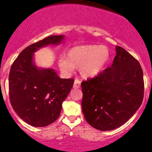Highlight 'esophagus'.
I'll return each instance as SVG.
<instances>
[{"mask_svg":"<svg viewBox=\"0 0 152 152\" xmlns=\"http://www.w3.org/2000/svg\"><path fill=\"white\" fill-rule=\"evenodd\" d=\"M81 86V81L79 79L76 78L74 81V84H73V88H79Z\"/></svg>","mask_w":152,"mask_h":152,"instance_id":"obj_1","label":"esophagus"}]
</instances>
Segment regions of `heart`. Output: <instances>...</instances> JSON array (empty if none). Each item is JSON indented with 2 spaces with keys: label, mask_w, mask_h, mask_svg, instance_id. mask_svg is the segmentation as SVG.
Masks as SVG:
<instances>
[{
  "label": "heart",
  "mask_w": 152,
  "mask_h": 152,
  "mask_svg": "<svg viewBox=\"0 0 152 152\" xmlns=\"http://www.w3.org/2000/svg\"><path fill=\"white\" fill-rule=\"evenodd\" d=\"M109 58L110 52L104 46H75L67 52V58L64 55L59 58L58 66L64 73H70L74 67H80L83 76L91 77L101 71Z\"/></svg>",
  "instance_id": "heart-1"
}]
</instances>
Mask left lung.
<instances>
[{
  "label": "left lung",
  "mask_w": 152,
  "mask_h": 152,
  "mask_svg": "<svg viewBox=\"0 0 152 152\" xmlns=\"http://www.w3.org/2000/svg\"><path fill=\"white\" fill-rule=\"evenodd\" d=\"M110 67L82 82V109L86 121L102 131L121 127L134 115L144 97L143 72L138 61L116 46Z\"/></svg>",
  "instance_id": "obj_1"
}]
</instances>
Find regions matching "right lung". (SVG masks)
<instances>
[{
    "mask_svg": "<svg viewBox=\"0 0 152 152\" xmlns=\"http://www.w3.org/2000/svg\"><path fill=\"white\" fill-rule=\"evenodd\" d=\"M63 35L49 36L31 44L14 61L9 75V95L14 111L34 127H45L59 117L62 103L74 79H61L52 69H38L34 52L49 44L60 43Z\"/></svg>",
    "mask_w": 152,
    "mask_h": 152,
    "instance_id": "add662e5",
    "label": "right lung"
}]
</instances>
